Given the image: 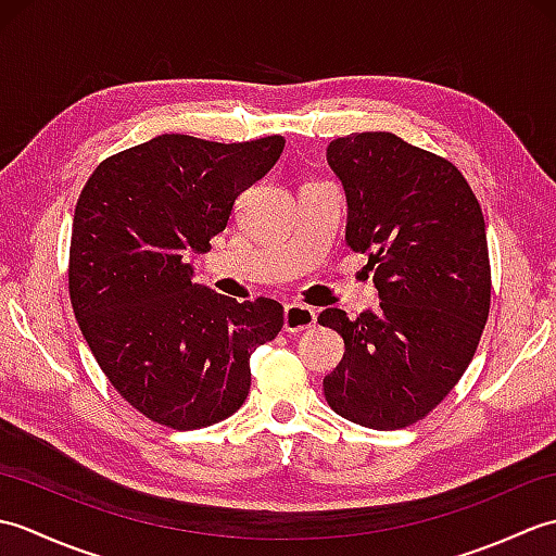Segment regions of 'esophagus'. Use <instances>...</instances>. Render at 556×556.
Listing matches in <instances>:
<instances>
[{
	"label": "esophagus",
	"instance_id": "obj_1",
	"mask_svg": "<svg viewBox=\"0 0 556 556\" xmlns=\"http://www.w3.org/2000/svg\"><path fill=\"white\" fill-rule=\"evenodd\" d=\"M317 323V315L313 308L303 303H289L285 308V332H303Z\"/></svg>",
	"mask_w": 556,
	"mask_h": 556
}]
</instances>
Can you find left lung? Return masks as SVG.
<instances>
[{"instance_id": "8db88e82", "label": "left lung", "mask_w": 556, "mask_h": 556, "mask_svg": "<svg viewBox=\"0 0 556 556\" xmlns=\"http://www.w3.org/2000/svg\"><path fill=\"white\" fill-rule=\"evenodd\" d=\"M346 193V243L368 255L380 311L317 317L344 339L325 377L341 418L396 430L425 418L473 361L490 313L485 217L452 162L394 134H351L327 148Z\"/></svg>"}]
</instances>
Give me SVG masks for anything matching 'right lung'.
<instances>
[{
    "label": "right lung",
    "mask_w": 556,
    "mask_h": 556,
    "mask_svg": "<svg viewBox=\"0 0 556 556\" xmlns=\"http://www.w3.org/2000/svg\"><path fill=\"white\" fill-rule=\"evenodd\" d=\"M285 138L212 143L164 134L98 164L76 203L68 293L102 372L146 418L198 430L229 418L251 389V353L279 334L271 299L222 296L193 281Z\"/></svg>",
    "instance_id": "add662e5"
}]
</instances>
